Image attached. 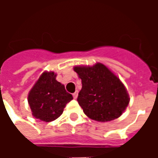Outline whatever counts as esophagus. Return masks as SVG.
<instances>
[{
	"instance_id": "obj_1",
	"label": "esophagus",
	"mask_w": 158,
	"mask_h": 158,
	"mask_svg": "<svg viewBox=\"0 0 158 158\" xmlns=\"http://www.w3.org/2000/svg\"><path fill=\"white\" fill-rule=\"evenodd\" d=\"M73 98L74 99H77V97H78V91H75V92L73 94Z\"/></svg>"
}]
</instances>
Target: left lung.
Listing matches in <instances>:
<instances>
[{"mask_svg": "<svg viewBox=\"0 0 158 158\" xmlns=\"http://www.w3.org/2000/svg\"><path fill=\"white\" fill-rule=\"evenodd\" d=\"M81 79L78 102L89 118L108 122L122 115L129 97L121 80L102 63L73 68Z\"/></svg>", "mask_w": 158, "mask_h": 158, "instance_id": "obj_1", "label": "left lung"}]
</instances>
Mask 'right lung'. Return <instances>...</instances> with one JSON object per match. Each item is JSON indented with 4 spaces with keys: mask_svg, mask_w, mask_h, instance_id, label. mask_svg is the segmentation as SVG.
I'll list each match as a JSON object with an SVG mask.
<instances>
[{
    "mask_svg": "<svg viewBox=\"0 0 158 158\" xmlns=\"http://www.w3.org/2000/svg\"><path fill=\"white\" fill-rule=\"evenodd\" d=\"M54 72H44L28 96L32 115L45 122H51L62 115L66 104L73 96L65 87L56 81Z\"/></svg>",
    "mask_w": 158,
    "mask_h": 158,
    "instance_id": "1",
    "label": "right lung"
}]
</instances>
